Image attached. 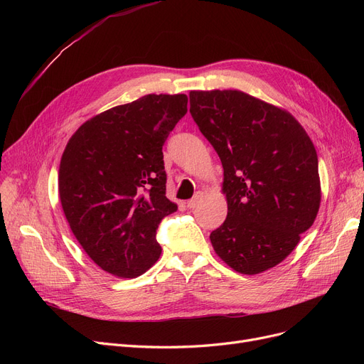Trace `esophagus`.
<instances>
[{
	"instance_id": "esophagus-1",
	"label": "esophagus",
	"mask_w": 364,
	"mask_h": 364,
	"mask_svg": "<svg viewBox=\"0 0 364 364\" xmlns=\"http://www.w3.org/2000/svg\"><path fill=\"white\" fill-rule=\"evenodd\" d=\"M202 199H203V193H202V192H198L192 199H190V200L187 202V208L195 209V208L202 202Z\"/></svg>"
}]
</instances>
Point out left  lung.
Masks as SVG:
<instances>
[{"label":"left lung","instance_id":"1","mask_svg":"<svg viewBox=\"0 0 364 364\" xmlns=\"http://www.w3.org/2000/svg\"><path fill=\"white\" fill-rule=\"evenodd\" d=\"M190 113L223 164L227 218L209 239L242 274L288 257L320 208L318 162L289 112L239 90L190 91Z\"/></svg>","mask_w":364,"mask_h":364}]
</instances>
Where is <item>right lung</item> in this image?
Segmentation results:
<instances>
[{"label":"right lung","instance_id":"add662e5","mask_svg":"<svg viewBox=\"0 0 364 364\" xmlns=\"http://www.w3.org/2000/svg\"><path fill=\"white\" fill-rule=\"evenodd\" d=\"M186 113V94H147L95 114L66 144L65 217L87 255L113 276L139 277L161 257L158 225L177 211L165 196L162 146Z\"/></svg>","mask_w":364,"mask_h":364}]
</instances>
